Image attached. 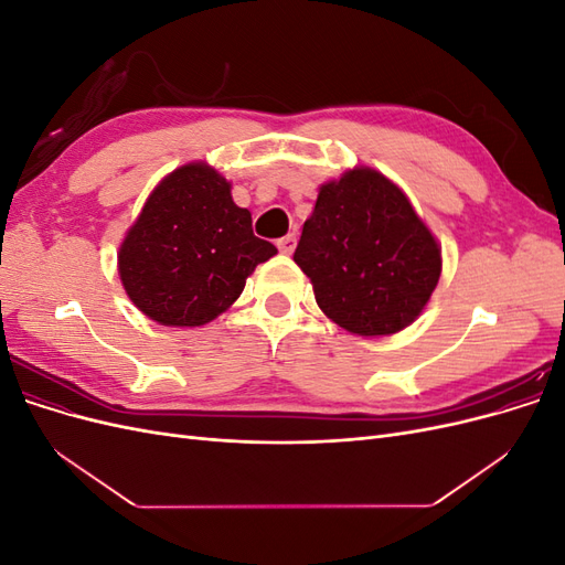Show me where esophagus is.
Here are the masks:
<instances>
[{
    "mask_svg": "<svg viewBox=\"0 0 565 565\" xmlns=\"http://www.w3.org/2000/svg\"><path fill=\"white\" fill-rule=\"evenodd\" d=\"M295 247H297V237L295 235H285V237H280V241H278V249L282 254H292Z\"/></svg>",
    "mask_w": 565,
    "mask_h": 565,
    "instance_id": "esophagus-1",
    "label": "esophagus"
}]
</instances>
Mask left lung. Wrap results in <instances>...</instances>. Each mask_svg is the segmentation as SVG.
Masks as SVG:
<instances>
[{"mask_svg":"<svg viewBox=\"0 0 565 565\" xmlns=\"http://www.w3.org/2000/svg\"><path fill=\"white\" fill-rule=\"evenodd\" d=\"M320 311L358 337L413 324L438 285L436 235L401 188L372 167H353L318 188L295 252Z\"/></svg>","mask_w":565,"mask_h":565,"instance_id":"obj_1","label":"left lung"}]
</instances>
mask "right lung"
<instances>
[{
  "mask_svg": "<svg viewBox=\"0 0 565 565\" xmlns=\"http://www.w3.org/2000/svg\"><path fill=\"white\" fill-rule=\"evenodd\" d=\"M278 249L252 233L231 181L207 162L169 172L148 195L117 252L131 303L167 328H200L228 311L254 268Z\"/></svg>",
  "mask_w": 565,
  "mask_h": 565,
  "instance_id": "add662e5",
  "label": "right lung"
}]
</instances>
